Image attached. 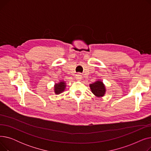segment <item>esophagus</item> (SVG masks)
I'll use <instances>...</instances> for the list:
<instances>
[{"label":"esophagus","instance_id":"esophagus-1","mask_svg":"<svg viewBox=\"0 0 151 151\" xmlns=\"http://www.w3.org/2000/svg\"><path fill=\"white\" fill-rule=\"evenodd\" d=\"M76 79L78 80H81L82 78V75L80 74V73H78L77 75H76Z\"/></svg>","mask_w":151,"mask_h":151}]
</instances>
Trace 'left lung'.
Segmentation results:
<instances>
[{"label": "left lung", "mask_w": 151, "mask_h": 151, "mask_svg": "<svg viewBox=\"0 0 151 151\" xmlns=\"http://www.w3.org/2000/svg\"><path fill=\"white\" fill-rule=\"evenodd\" d=\"M91 92L95 96L98 98H101L106 93V87L101 80H97L93 83L89 84Z\"/></svg>", "instance_id": "8db88e82"}]
</instances>
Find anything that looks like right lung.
Returning <instances> with one entry per match:
<instances>
[{
	"label": "right lung",
	"mask_w": 151,
	"mask_h": 151,
	"mask_svg": "<svg viewBox=\"0 0 151 151\" xmlns=\"http://www.w3.org/2000/svg\"><path fill=\"white\" fill-rule=\"evenodd\" d=\"M66 88V82L64 80L60 81L58 83H55L54 86V92L56 95H59L65 91Z\"/></svg>",
	"instance_id": "add662e5"
}]
</instances>
